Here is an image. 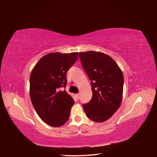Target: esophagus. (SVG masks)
<instances>
[{"instance_id": "34e87169", "label": "esophagus", "mask_w": 157, "mask_h": 157, "mask_svg": "<svg viewBox=\"0 0 157 157\" xmlns=\"http://www.w3.org/2000/svg\"><path fill=\"white\" fill-rule=\"evenodd\" d=\"M76 97H77L78 99H79V98H80V94H76Z\"/></svg>"}]
</instances>
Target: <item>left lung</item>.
<instances>
[{
  "mask_svg": "<svg viewBox=\"0 0 157 157\" xmlns=\"http://www.w3.org/2000/svg\"><path fill=\"white\" fill-rule=\"evenodd\" d=\"M83 69L91 81L92 98L83 105L86 116L102 122L110 119L121 106L123 94V74L107 54L89 51L79 52Z\"/></svg>",
  "mask_w": 157,
  "mask_h": 157,
  "instance_id": "obj_1",
  "label": "left lung"
}]
</instances>
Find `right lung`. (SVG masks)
Masks as SVG:
<instances>
[{
	"mask_svg": "<svg viewBox=\"0 0 157 157\" xmlns=\"http://www.w3.org/2000/svg\"><path fill=\"white\" fill-rule=\"evenodd\" d=\"M78 52H51L41 58L33 69L29 94L38 116L53 127L63 126L69 118L74 101L65 90L66 73L76 62Z\"/></svg>",
	"mask_w": 157,
	"mask_h": 157,
	"instance_id": "obj_1",
	"label": "right lung"
}]
</instances>
